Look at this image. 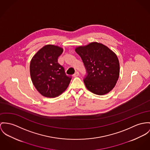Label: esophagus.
<instances>
[{"instance_id":"esophagus-1","label":"esophagus","mask_w":150,"mask_h":150,"mask_svg":"<svg viewBox=\"0 0 150 150\" xmlns=\"http://www.w3.org/2000/svg\"><path fill=\"white\" fill-rule=\"evenodd\" d=\"M79 75V72H78V71H76L74 75H73V76L74 77H77V76H78Z\"/></svg>"}]
</instances>
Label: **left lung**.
Returning <instances> with one entry per match:
<instances>
[{
    "label": "left lung",
    "instance_id": "obj_1",
    "mask_svg": "<svg viewBox=\"0 0 150 150\" xmlns=\"http://www.w3.org/2000/svg\"><path fill=\"white\" fill-rule=\"evenodd\" d=\"M75 50L87 70V75L84 79L86 88L98 95L110 92L115 86L120 72L119 62L115 53L98 42L77 47Z\"/></svg>",
    "mask_w": 150,
    "mask_h": 150
}]
</instances>
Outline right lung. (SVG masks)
<instances>
[{"label":"right lung","mask_w":150,"mask_h":150,"mask_svg":"<svg viewBox=\"0 0 150 150\" xmlns=\"http://www.w3.org/2000/svg\"><path fill=\"white\" fill-rule=\"evenodd\" d=\"M63 48L47 45L33 57L30 66L31 81L35 88L47 98H55L66 91L71 80L58 63Z\"/></svg>","instance_id":"1"}]
</instances>
